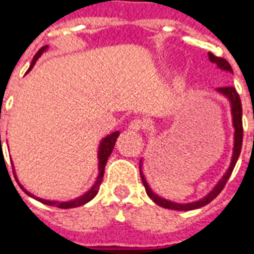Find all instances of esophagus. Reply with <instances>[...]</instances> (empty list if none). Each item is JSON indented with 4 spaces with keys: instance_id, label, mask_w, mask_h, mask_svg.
<instances>
[{
    "instance_id": "esophagus-1",
    "label": "esophagus",
    "mask_w": 254,
    "mask_h": 254,
    "mask_svg": "<svg viewBox=\"0 0 254 254\" xmlns=\"http://www.w3.org/2000/svg\"><path fill=\"white\" fill-rule=\"evenodd\" d=\"M145 127L146 122L144 121V120H141V118H134V120H132L130 124H129V129H130L132 132H141Z\"/></svg>"
}]
</instances>
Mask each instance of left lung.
Returning a JSON list of instances; mask_svg holds the SVG:
<instances>
[{"mask_svg":"<svg viewBox=\"0 0 254 254\" xmlns=\"http://www.w3.org/2000/svg\"><path fill=\"white\" fill-rule=\"evenodd\" d=\"M208 59L210 62H213L215 64L219 67L221 69H225V71H230L233 72L232 65L229 64V62L223 58H218L211 52H208ZM219 93H222L223 95H226L230 103H232V114H233V127H234V151H233V157H232V164L229 167V170L223 178L219 180V183L215 186V189L207 195L204 196L203 199H200L198 202H192V203H186V204H180V203H175V202H171V200H167V199L160 198L159 195H156L151 189L149 186L146 183V180L144 179V176L141 174V180L142 185L145 187V191L148 196L155 202L156 204H159L161 207L164 208H171V210H179V211H187V210H194V208L203 207L207 203H210L213 199H215L219 195V192L222 191L225 185L227 183V180L230 178L234 167H236V163L238 160V156L241 153V148H242V136H244V129H242V106H241V99H240V95H238L237 90L232 87V86H227V87H219L218 89Z\"/></svg>","mask_w":254,"mask_h":254,"instance_id":"8db88e82","label":"left lung"}]
</instances>
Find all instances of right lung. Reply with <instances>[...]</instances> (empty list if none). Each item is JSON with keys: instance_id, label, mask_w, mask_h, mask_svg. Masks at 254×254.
<instances>
[{"instance_id": "1", "label": "right lung", "mask_w": 254, "mask_h": 254, "mask_svg": "<svg viewBox=\"0 0 254 254\" xmlns=\"http://www.w3.org/2000/svg\"><path fill=\"white\" fill-rule=\"evenodd\" d=\"M48 47H41L40 50L37 51V54L35 55V58H33V60H32L31 63V67H29V69L28 71H31L32 67L35 65V63L37 62V59L40 58V55L44 52V51L47 50ZM120 136V132H113L112 134H109V136H106L105 138L102 140V142H101V146H99V151H98V159H99V175L98 178H97V182L94 183V186L91 187V189L86 192L84 195H82V196H79V198L74 199V200H68V202H52V200H46V199H41V198H36V196H33L32 194H29L27 190L22 189L25 192H27L29 196H32V198L37 199L39 202H41V203L44 204H48V206H55V207H59V208H72V207H78V206H82V204L87 203V202H90L91 199L97 195V192H98L99 190V186H101V183H102V179H103V172H105V165H106V161H108L109 156H110V153H112L113 148H114V144H116V141H117V137ZM0 144H1V134H0ZM2 156V155H1Z\"/></svg>"}]
</instances>
